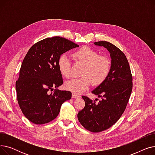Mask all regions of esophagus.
<instances>
[{
  "mask_svg": "<svg viewBox=\"0 0 155 155\" xmlns=\"http://www.w3.org/2000/svg\"><path fill=\"white\" fill-rule=\"evenodd\" d=\"M72 97H73V98H75V99H78L80 97V95H77V94H75L74 93H73L72 94Z\"/></svg>",
  "mask_w": 155,
  "mask_h": 155,
  "instance_id": "esophagus-1",
  "label": "esophagus"
}]
</instances>
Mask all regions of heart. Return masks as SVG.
Instances as JSON below:
<instances>
[{
    "instance_id": "1",
    "label": "heart",
    "mask_w": 155,
    "mask_h": 155,
    "mask_svg": "<svg viewBox=\"0 0 155 155\" xmlns=\"http://www.w3.org/2000/svg\"><path fill=\"white\" fill-rule=\"evenodd\" d=\"M77 62L84 64L81 72L82 77L73 78L64 84L67 90L74 94H81L87 91L92 82L99 85L109 77L111 70V61L107 56L100 55L92 48L84 46L73 54ZM58 68L61 75L65 78L71 76V68L70 60L64 54H61L58 60Z\"/></svg>"
}]
</instances>
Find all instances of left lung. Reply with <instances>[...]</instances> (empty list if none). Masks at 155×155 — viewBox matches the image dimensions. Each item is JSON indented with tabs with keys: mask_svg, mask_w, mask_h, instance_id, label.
Returning a JSON list of instances; mask_svg holds the SVG:
<instances>
[{
	"mask_svg": "<svg viewBox=\"0 0 155 155\" xmlns=\"http://www.w3.org/2000/svg\"><path fill=\"white\" fill-rule=\"evenodd\" d=\"M94 44L110 53L111 70L105 82L92 91L102 100L97 103L98 99L93 101L82 95L85 105L77 117L88 131L99 133L114 124L124 113L132 92L133 76L126 55L117 46L103 41Z\"/></svg>",
	"mask_w": 155,
	"mask_h": 155,
	"instance_id": "1",
	"label": "left lung"
}]
</instances>
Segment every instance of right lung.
Listing matches in <instances>:
<instances>
[{
    "label": "right lung",
    "instance_id": "obj_1",
    "mask_svg": "<svg viewBox=\"0 0 155 155\" xmlns=\"http://www.w3.org/2000/svg\"><path fill=\"white\" fill-rule=\"evenodd\" d=\"M78 46L66 38L55 36L30 48L22 63L15 90L21 110L31 123H50L59 114L61 104L71 98V92L56 88L63 84L57 63L61 54ZM53 87L56 88L54 91Z\"/></svg>",
    "mask_w": 155,
    "mask_h": 155
}]
</instances>
